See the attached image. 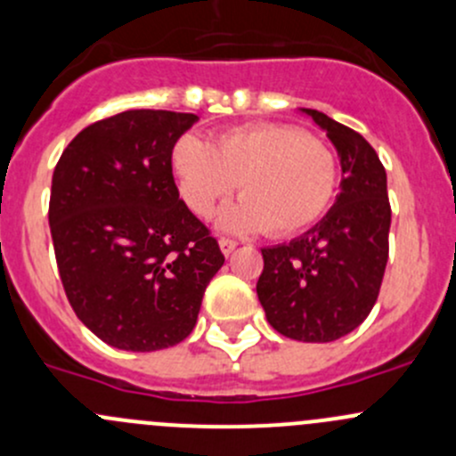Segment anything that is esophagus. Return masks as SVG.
Instances as JSON below:
<instances>
[{
  "label": "esophagus",
  "mask_w": 456,
  "mask_h": 456,
  "mask_svg": "<svg viewBox=\"0 0 456 456\" xmlns=\"http://www.w3.org/2000/svg\"><path fill=\"white\" fill-rule=\"evenodd\" d=\"M218 245H220V251H223L224 256H229V254H232L233 249H236L238 242H236V240H232V238H220Z\"/></svg>",
  "instance_id": "esophagus-1"
}]
</instances>
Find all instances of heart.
<instances>
[{"mask_svg": "<svg viewBox=\"0 0 456 456\" xmlns=\"http://www.w3.org/2000/svg\"><path fill=\"white\" fill-rule=\"evenodd\" d=\"M172 167L185 205L209 218L233 190L242 202L224 214L232 232L289 238L315 224L338 187V159L326 142L287 123H251L216 136L214 145L183 134Z\"/></svg>", "mask_w": 456, "mask_h": 456, "instance_id": "b5f03b06", "label": "heart"}]
</instances>
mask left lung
Returning a JSON list of instances; mask_svg holds the SVG:
<instances>
[{"label": "left lung", "mask_w": 456, "mask_h": 456, "mask_svg": "<svg viewBox=\"0 0 456 456\" xmlns=\"http://www.w3.org/2000/svg\"><path fill=\"white\" fill-rule=\"evenodd\" d=\"M326 130L342 163L333 209L305 236L262 249L257 300L280 335L333 342L369 317L388 262L386 169L370 142L324 112L305 110Z\"/></svg>", "instance_id": "1"}]
</instances>
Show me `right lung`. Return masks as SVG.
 <instances>
[{"instance_id": "obj_1", "label": "right lung", "mask_w": 456, "mask_h": 456, "mask_svg": "<svg viewBox=\"0 0 456 456\" xmlns=\"http://www.w3.org/2000/svg\"><path fill=\"white\" fill-rule=\"evenodd\" d=\"M194 121L127 110L81 130L54 167L48 223L59 278L77 317L114 348L183 342L224 262L174 183L172 147Z\"/></svg>"}]
</instances>
